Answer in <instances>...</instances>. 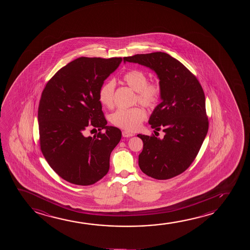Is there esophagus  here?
Returning a JSON list of instances; mask_svg holds the SVG:
<instances>
[{
    "label": "esophagus",
    "mask_w": 250,
    "mask_h": 250,
    "mask_svg": "<svg viewBox=\"0 0 250 250\" xmlns=\"http://www.w3.org/2000/svg\"><path fill=\"white\" fill-rule=\"evenodd\" d=\"M122 136H123L124 137H133L134 135L133 134L129 132V131L124 130L123 132H122Z\"/></svg>",
    "instance_id": "34e87169"
}]
</instances>
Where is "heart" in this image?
Segmentation results:
<instances>
[{
  "mask_svg": "<svg viewBox=\"0 0 250 250\" xmlns=\"http://www.w3.org/2000/svg\"><path fill=\"white\" fill-rule=\"evenodd\" d=\"M122 80L127 85L136 91L135 102L153 109L157 106L162 94V86L158 80L147 82V76L139 69H131L124 73ZM115 83L112 79L103 83L98 91L100 103L103 106L111 108L113 106ZM147 118V113L142 106H137L118 109L110 117L111 122L115 126L129 131H135Z\"/></svg>",
  "mask_w": 250,
  "mask_h": 250,
  "instance_id": "1",
  "label": "heart"
}]
</instances>
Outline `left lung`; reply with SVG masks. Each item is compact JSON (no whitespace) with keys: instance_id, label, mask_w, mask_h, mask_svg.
Returning <instances> with one entry per match:
<instances>
[{"instance_id":"left-lung-1","label":"left lung","mask_w":250,"mask_h":250,"mask_svg":"<svg viewBox=\"0 0 250 250\" xmlns=\"http://www.w3.org/2000/svg\"><path fill=\"white\" fill-rule=\"evenodd\" d=\"M154 70L162 86L161 102L148 123L162 139L138 134L144 148L138 157L142 171L158 180L183 173L195 161L208 130L205 95L201 83L187 67L163 52L124 57ZM156 133V131H154ZM156 135V134H155Z\"/></svg>"}]
</instances>
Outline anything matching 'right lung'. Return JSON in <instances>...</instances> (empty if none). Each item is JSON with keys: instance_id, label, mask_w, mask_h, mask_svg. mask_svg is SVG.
<instances>
[{"instance_id": "obj_1", "label": "right lung", "mask_w": 250, "mask_h": 250, "mask_svg": "<svg viewBox=\"0 0 250 250\" xmlns=\"http://www.w3.org/2000/svg\"><path fill=\"white\" fill-rule=\"evenodd\" d=\"M122 58L80 57L60 69L42 93L38 106L40 147L48 165L65 181L90 185L109 170L111 152L121 130L107 124L98 98L100 87ZM100 132L84 137L89 127ZM103 128L106 133H102Z\"/></svg>"}]
</instances>
